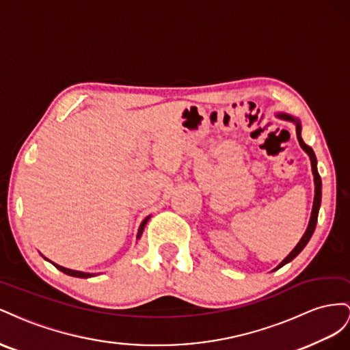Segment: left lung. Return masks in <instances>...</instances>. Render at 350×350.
I'll return each instance as SVG.
<instances>
[{"label":"left lung","mask_w":350,"mask_h":350,"mask_svg":"<svg viewBox=\"0 0 350 350\" xmlns=\"http://www.w3.org/2000/svg\"><path fill=\"white\" fill-rule=\"evenodd\" d=\"M277 117L278 118H282V120H287V122H292V123H295V126H296V135H297V141H299V145L302 146V149L304 151L309 155V159H311V167H312V174H314V183H315V196H314V205H312V213H311V218H309V224H308V227H306V232L304 233V236H302V239L301 241H299V243L295 246V249L293 251L288 254L283 261L278 264L274 269H278V268H282L283 265H286L287 262H291L292 259H295L299 254L302 252V249L306 246V243L309 242V239H311V236L314 234V230H315V226H317V219H318V211H319V206H321V177H319V174H318V168H317V157H315V154H314V151H312V148L311 146H308L305 142H304V139H302V126H301V122H299L297 118H295L293 116H288V114H284V113H280V114H277Z\"/></svg>","instance_id":"obj_1"}]
</instances>
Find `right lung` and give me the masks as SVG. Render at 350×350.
<instances>
[{
    "mask_svg": "<svg viewBox=\"0 0 350 350\" xmlns=\"http://www.w3.org/2000/svg\"><path fill=\"white\" fill-rule=\"evenodd\" d=\"M151 218V215H148L144 221L141 223V226H139V230H137V236H136V239H139L142 236V233H144V228H145V226H146V223H148V219ZM46 259V258H45ZM49 261V259H48ZM49 262H53V261H49ZM53 265L55 267V268H58L59 271H63L64 274H67V275H72V277H79V278H88V277H94L95 274H92V273H83V271H76V269H68V268H64V267H62V265H58V264H54L53 262Z\"/></svg>",
    "mask_w": 350,
    "mask_h": 350,
    "instance_id": "right-lung-1",
    "label": "right lung"
}]
</instances>
